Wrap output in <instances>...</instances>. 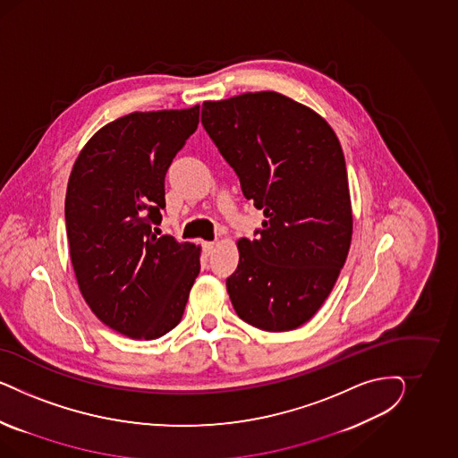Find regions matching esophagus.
<instances>
[{
    "label": "esophagus",
    "instance_id": "obj_1",
    "mask_svg": "<svg viewBox=\"0 0 458 458\" xmlns=\"http://www.w3.org/2000/svg\"><path fill=\"white\" fill-rule=\"evenodd\" d=\"M215 247H216V242H205V245H203V251H205V255H211Z\"/></svg>",
    "mask_w": 458,
    "mask_h": 458
}]
</instances>
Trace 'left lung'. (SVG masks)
I'll list each match as a JSON object with an SVG mask.
<instances>
[{"mask_svg": "<svg viewBox=\"0 0 458 458\" xmlns=\"http://www.w3.org/2000/svg\"><path fill=\"white\" fill-rule=\"evenodd\" d=\"M201 123L242 191L264 209L236 242L226 291L240 319L268 333L301 327L326 302L352 236L346 161L333 127L278 92L207 100Z\"/></svg>", "mask_w": 458, "mask_h": 458, "instance_id": "left-lung-1", "label": "left lung"}]
</instances>
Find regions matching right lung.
I'll list each match as a JSON object with an SVG mask.
<instances>
[{
	"label": "right lung",
	"instance_id": "1",
	"mask_svg": "<svg viewBox=\"0 0 458 458\" xmlns=\"http://www.w3.org/2000/svg\"><path fill=\"white\" fill-rule=\"evenodd\" d=\"M198 123L199 106L127 114L89 139L70 173L65 222L79 289L98 319L132 339L174 329L199 274V247L153 232L167 167Z\"/></svg>",
	"mask_w": 458,
	"mask_h": 458
}]
</instances>
